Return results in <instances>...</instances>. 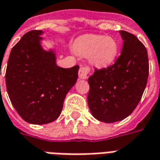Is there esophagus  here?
<instances>
[{"mask_svg":"<svg viewBox=\"0 0 160 160\" xmlns=\"http://www.w3.org/2000/svg\"><path fill=\"white\" fill-rule=\"evenodd\" d=\"M90 68L89 66H82L80 67V70H79V77L80 79H87L88 78V75H89Z\"/></svg>","mask_w":160,"mask_h":160,"instance_id":"obj_1","label":"esophagus"}]
</instances>
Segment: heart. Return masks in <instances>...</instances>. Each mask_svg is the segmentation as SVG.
<instances>
[{"label": "heart", "instance_id": "heart-1", "mask_svg": "<svg viewBox=\"0 0 160 160\" xmlns=\"http://www.w3.org/2000/svg\"><path fill=\"white\" fill-rule=\"evenodd\" d=\"M73 50L82 56H88L91 63L105 67L114 62L119 52V45L111 36L87 35L78 38Z\"/></svg>", "mask_w": 160, "mask_h": 160}]
</instances>
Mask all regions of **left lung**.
I'll list each match as a JSON object with an SVG mask.
<instances>
[{"instance_id":"8db88e82","label":"left lung","mask_w":160,"mask_h":160,"mask_svg":"<svg viewBox=\"0 0 160 160\" xmlns=\"http://www.w3.org/2000/svg\"><path fill=\"white\" fill-rule=\"evenodd\" d=\"M120 56L108 68L95 69L88 79V106L94 118L104 123L120 121L131 114L146 88L149 72L146 47L125 30Z\"/></svg>"}]
</instances>
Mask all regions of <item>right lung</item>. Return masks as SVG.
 <instances>
[{"mask_svg":"<svg viewBox=\"0 0 160 160\" xmlns=\"http://www.w3.org/2000/svg\"><path fill=\"white\" fill-rule=\"evenodd\" d=\"M42 34V30H31L21 38L11 51L6 71L11 102L23 120L34 125L58 118L79 70L78 65L58 67L54 51L41 47Z\"/></svg>","mask_w":160,"mask_h":160,"instance_id":"add662e5","label":"right lung"}]
</instances>
